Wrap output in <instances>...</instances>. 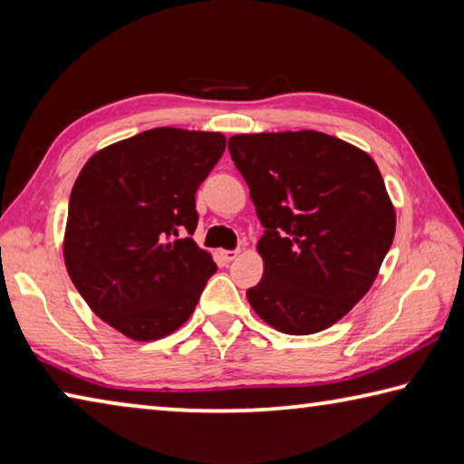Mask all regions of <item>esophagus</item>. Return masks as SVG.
I'll return each instance as SVG.
<instances>
[{
	"label": "esophagus",
	"mask_w": 464,
	"mask_h": 464,
	"mask_svg": "<svg viewBox=\"0 0 464 464\" xmlns=\"http://www.w3.org/2000/svg\"><path fill=\"white\" fill-rule=\"evenodd\" d=\"M218 256H221L223 262L229 264V262L235 260V257L239 256V251L237 249H221V251H218Z\"/></svg>",
	"instance_id": "1"
}]
</instances>
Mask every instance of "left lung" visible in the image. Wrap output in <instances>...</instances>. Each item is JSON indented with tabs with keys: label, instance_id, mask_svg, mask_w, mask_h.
Instances as JSON below:
<instances>
[{
	"label": "left lung",
	"instance_id": "1",
	"mask_svg": "<svg viewBox=\"0 0 464 464\" xmlns=\"http://www.w3.org/2000/svg\"><path fill=\"white\" fill-rule=\"evenodd\" d=\"M229 151L266 229L251 309L282 334L324 332L371 290L395 237L379 168L319 130L233 135Z\"/></svg>",
	"mask_w": 464,
	"mask_h": 464
}]
</instances>
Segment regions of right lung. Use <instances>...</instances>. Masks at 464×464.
I'll return each instance as SVG.
<instances>
[{"mask_svg":"<svg viewBox=\"0 0 464 464\" xmlns=\"http://www.w3.org/2000/svg\"><path fill=\"white\" fill-rule=\"evenodd\" d=\"M221 132L160 127L93 153L69 198L63 257L96 315L137 342L174 334L217 272L196 246L194 194L217 166Z\"/></svg>","mask_w":464,"mask_h":464,"instance_id":"add662e5","label":"right lung"}]
</instances>
